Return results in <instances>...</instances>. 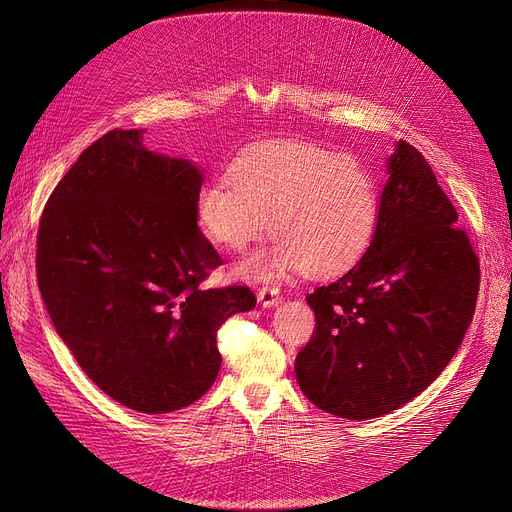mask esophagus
<instances>
[{
    "instance_id": "1",
    "label": "esophagus",
    "mask_w": 512,
    "mask_h": 512,
    "mask_svg": "<svg viewBox=\"0 0 512 512\" xmlns=\"http://www.w3.org/2000/svg\"><path fill=\"white\" fill-rule=\"evenodd\" d=\"M257 299L263 307H276L280 303V290L276 286H263L257 292Z\"/></svg>"
}]
</instances>
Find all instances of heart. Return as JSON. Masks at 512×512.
<instances>
[{
  "instance_id": "b5f03b06",
  "label": "heart",
  "mask_w": 512,
  "mask_h": 512,
  "mask_svg": "<svg viewBox=\"0 0 512 512\" xmlns=\"http://www.w3.org/2000/svg\"><path fill=\"white\" fill-rule=\"evenodd\" d=\"M382 195L361 161L299 141H263L240 151L228 176L205 182L195 197L201 232L242 253L270 222L276 245L236 274L257 282L303 270L324 280L355 267L380 228Z\"/></svg>"
}]
</instances>
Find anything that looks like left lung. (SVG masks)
I'll use <instances>...</instances> for the list:
<instances>
[{
  "label": "left lung",
  "instance_id": "obj_1",
  "mask_svg": "<svg viewBox=\"0 0 512 512\" xmlns=\"http://www.w3.org/2000/svg\"><path fill=\"white\" fill-rule=\"evenodd\" d=\"M386 172L373 245L307 294L315 332L294 363L315 407L355 421L396 411L438 378L479 290V259L425 157L398 141Z\"/></svg>",
  "mask_w": 512,
  "mask_h": 512
}]
</instances>
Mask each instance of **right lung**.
<instances>
[{
  "instance_id": "1",
  "label": "right lung",
  "mask_w": 512,
  "mask_h": 512,
  "mask_svg": "<svg viewBox=\"0 0 512 512\" xmlns=\"http://www.w3.org/2000/svg\"><path fill=\"white\" fill-rule=\"evenodd\" d=\"M145 130H110L53 188L37 236L51 324L120 405L172 413L218 378V330L257 303L247 286L201 288L222 257L195 220L191 159L149 151Z\"/></svg>"
}]
</instances>
